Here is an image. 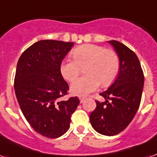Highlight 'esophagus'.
<instances>
[{"label": "esophagus", "instance_id": "1", "mask_svg": "<svg viewBox=\"0 0 157 157\" xmlns=\"http://www.w3.org/2000/svg\"><path fill=\"white\" fill-rule=\"evenodd\" d=\"M85 100H86V99H85L84 97H80V102H81V104L85 101Z\"/></svg>", "mask_w": 157, "mask_h": 157}]
</instances>
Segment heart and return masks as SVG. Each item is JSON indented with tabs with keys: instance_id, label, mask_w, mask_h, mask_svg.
<instances>
[{
	"instance_id": "heart-1",
	"label": "heart",
	"mask_w": 157,
	"mask_h": 157,
	"mask_svg": "<svg viewBox=\"0 0 157 157\" xmlns=\"http://www.w3.org/2000/svg\"><path fill=\"white\" fill-rule=\"evenodd\" d=\"M72 59L64 60L60 66L63 78L73 81L85 67L86 76L76 80L71 86L75 95L85 96L100 86H109L117 77L119 58L113 50L96 44H84L71 52Z\"/></svg>"
}]
</instances>
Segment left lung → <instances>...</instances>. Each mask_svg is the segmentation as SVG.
Masks as SVG:
<instances>
[{
  "mask_svg": "<svg viewBox=\"0 0 157 157\" xmlns=\"http://www.w3.org/2000/svg\"><path fill=\"white\" fill-rule=\"evenodd\" d=\"M119 58V71L111 86L100 95L105 102H96L90 115L93 128L105 136H114L124 131L139 108L144 85V75L138 57L118 41H109ZM110 100V101H109Z\"/></svg>",
  "mask_w": 157,
  "mask_h": 157,
  "instance_id": "obj_1",
  "label": "left lung"
}]
</instances>
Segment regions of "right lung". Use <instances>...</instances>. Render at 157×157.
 Wrapping results in <instances>:
<instances>
[{"label":"right lung","instance_id":"right-lung-1","mask_svg":"<svg viewBox=\"0 0 157 157\" xmlns=\"http://www.w3.org/2000/svg\"><path fill=\"white\" fill-rule=\"evenodd\" d=\"M73 43L40 40L23 52L18 61L15 91L23 114L33 130L44 137H61L70 128L78 106L77 97L60 100L69 86L60 66Z\"/></svg>","mask_w":157,"mask_h":157}]
</instances>
